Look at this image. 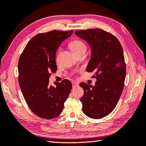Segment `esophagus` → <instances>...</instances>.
<instances>
[{
    "mask_svg": "<svg viewBox=\"0 0 146 146\" xmlns=\"http://www.w3.org/2000/svg\"><path fill=\"white\" fill-rule=\"evenodd\" d=\"M72 86H73V87H76V86H77L79 85L78 83L76 82H74V81L72 82Z\"/></svg>",
    "mask_w": 146,
    "mask_h": 146,
    "instance_id": "34e87169",
    "label": "esophagus"
}]
</instances>
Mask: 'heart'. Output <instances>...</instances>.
Returning a JSON list of instances; mask_svg holds the SVG:
<instances>
[{
	"mask_svg": "<svg viewBox=\"0 0 146 146\" xmlns=\"http://www.w3.org/2000/svg\"><path fill=\"white\" fill-rule=\"evenodd\" d=\"M70 47L74 53L77 52L83 49H86L85 43L82 40L79 39L74 40L72 42H71L70 44Z\"/></svg>",
	"mask_w": 146,
	"mask_h": 146,
	"instance_id": "1",
	"label": "heart"
}]
</instances>
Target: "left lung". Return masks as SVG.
<instances>
[{
	"instance_id": "1",
	"label": "left lung",
	"mask_w": 146,
	"mask_h": 146,
	"mask_svg": "<svg viewBox=\"0 0 146 146\" xmlns=\"http://www.w3.org/2000/svg\"><path fill=\"white\" fill-rule=\"evenodd\" d=\"M91 48V57L87 67L94 72V86L82 82L80 98L82 111L90 118L99 119L111 113L121 96L126 74L124 52L119 40L109 32L100 29L75 32Z\"/></svg>"
}]
</instances>
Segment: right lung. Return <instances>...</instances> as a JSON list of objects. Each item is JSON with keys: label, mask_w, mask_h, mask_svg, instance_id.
Segmentation results:
<instances>
[{"label": "right lung", "mask_w": 146, "mask_h": 146, "mask_svg": "<svg viewBox=\"0 0 146 146\" xmlns=\"http://www.w3.org/2000/svg\"><path fill=\"white\" fill-rule=\"evenodd\" d=\"M72 32L52 31L35 35L19 58L18 79L22 94L29 108L41 118L50 119L60 115L72 89L69 80L55 82L54 87L48 86V79L57 69L58 47Z\"/></svg>", "instance_id": "obj_1"}]
</instances>
